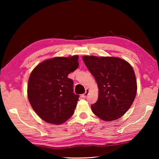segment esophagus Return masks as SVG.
Instances as JSON below:
<instances>
[{
  "label": "esophagus",
  "instance_id": "esophagus-1",
  "mask_svg": "<svg viewBox=\"0 0 159 159\" xmlns=\"http://www.w3.org/2000/svg\"><path fill=\"white\" fill-rule=\"evenodd\" d=\"M88 92H89V90L88 89H86L85 90V93H83V95H81V97L83 98H86V97H87L88 95Z\"/></svg>",
  "mask_w": 159,
  "mask_h": 159
}]
</instances>
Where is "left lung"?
<instances>
[{
  "label": "left lung",
  "mask_w": 159,
  "mask_h": 159,
  "mask_svg": "<svg viewBox=\"0 0 159 159\" xmlns=\"http://www.w3.org/2000/svg\"><path fill=\"white\" fill-rule=\"evenodd\" d=\"M83 60L99 89L98 101L91 105L93 112L107 121L121 117L136 96L137 80L133 67L118 57L83 56Z\"/></svg>",
  "instance_id": "left-lung-1"
}]
</instances>
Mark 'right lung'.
Returning <instances> with one entry per match:
<instances>
[{
	"label": "right lung",
	"mask_w": 159,
	"mask_h": 159,
	"mask_svg": "<svg viewBox=\"0 0 159 159\" xmlns=\"http://www.w3.org/2000/svg\"><path fill=\"white\" fill-rule=\"evenodd\" d=\"M79 56L45 60L29 76L27 96L32 108L45 122L59 125L74 114L79 95L68 75L79 66Z\"/></svg>",
	"instance_id": "right-lung-1"
}]
</instances>
